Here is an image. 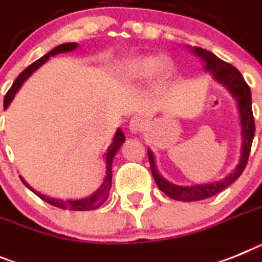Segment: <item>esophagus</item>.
I'll return each mask as SVG.
<instances>
[{
    "mask_svg": "<svg viewBox=\"0 0 262 262\" xmlns=\"http://www.w3.org/2000/svg\"><path fill=\"white\" fill-rule=\"evenodd\" d=\"M147 124V119L143 115H135L129 122V129L133 133H140L142 129H144Z\"/></svg>",
    "mask_w": 262,
    "mask_h": 262,
    "instance_id": "34e87169",
    "label": "esophagus"
}]
</instances>
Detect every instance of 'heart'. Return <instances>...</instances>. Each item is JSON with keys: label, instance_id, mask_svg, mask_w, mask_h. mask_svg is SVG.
Here are the masks:
<instances>
[{"label": "heart", "instance_id": "1", "mask_svg": "<svg viewBox=\"0 0 262 262\" xmlns=\"http://www.w3.org/2000/svg\"><path fill=\"white\" fill-rule=\"evenodd\" d=\"M173 70L172 62L167 58H159L155 55H142L124 62L122 67V75L128 80H139L148 78L155 73L159 80H164Z\"/></svg>", "mask_w": 262, "mask_h": 262}]
</instances>
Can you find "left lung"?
Instances as JSON below:
<instances>
[{"instance_id":"8db88e82","label":"left lung","mask_w":262,"mask_h":262,"mask_svg":"<svg viewBox=\"0 0 262 262\" xmlns=\"http://www.w3.org/2000/svg\"><path fill=\"white\" fill-rule=\"evenodd\" d=\"M191 49V48H189ZM192 53H195L198 57L203 59L205 63V70L211 71L213 74V78L217 80L219 83L227 89L232 94V97L236 99L240 113V123H241V136H243V143H241V158L240 163L237 164L233 173L227 176L220 182L209 183V184H198L189 185V187H179V185L172 184L167 182L164 178L160 176L155 164V158L151 149H148V160L151 165V172L155 179L156 184L167 196H169L173 200L178 201H198L204 200V199L211 198L213 195H217L219 192L225 189L232 184L234 180H237L243 171L247 167L248 158L250 154V147L253 142L254 136V118L252 113V95H250V89L244 80L240 71L224 62L219 57L201 48L191 49Z\"/></svg>"}]
</instances>
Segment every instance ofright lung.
<instances>
[{
	"label": "right lung",
	"mask_w": 262,
	"mask_h": 262,
	"mask_svg": "<svg viewBox=\"0 0 262 262\" xmlns=\"http://www.w3.org/2000/svg\"><path fill=\"white\" fill-rule=\"evenodd\" d=\"M77 48H78V43H75V42L59 45V46H57V48L53 49L51 51H49L48 54H45L43 57L39 58L38 61L33 62L30 66L26 67V69H25V70L19 74L18 78L14 80V83L12 84V87H10V89H9L8 93H6L5 98H4V108H8V106L13 100V98H14V95L17 94V91L21 89L22 83H24L25 80L30 77L31 74L37 70L38 67H41L45 62L48 61L49 58L53 57V55H55V54H59V53H67V51H71ZM124 139H126V138H124V135H123L122 129L118 128L115 136H114L113 143H111V146H110L108 149H107V154H106V169L107 171H106V178H104V182L102 183V185H100L99 188H98L97 192H94L93 195L89 196V198H86V199H80V200H64L63 201V200H61V199L48 198V196L41 195L39 192L34 191V189L31 188V187H29V185L25 183V180L21 178V176H19V178H21L22 183H24V184L26 185V187H28L30 191L34 192L38 198H41L42 200H45L46 203H49V204L54 205V207L62 208V209H70V211H90V209H97V208H99L100 205L103 204L104 201L107 200V198H108L110 189H111V182H113L114 156L116 155L118 149L120 148V146H122V143L124 142Z\"/></svg>",
	"instance_id": "obj_1"
}]
</instances>
